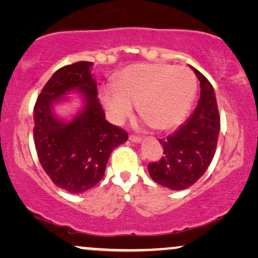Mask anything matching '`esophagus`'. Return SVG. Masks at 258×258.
I'll list each match as a JSON object with an SVG mask.
<instances>
[{
  "mask_svg": "<svg viewBox=\"0 0 258 258\" xmlns=\"http://www.w3.org/2000/svg\"><path fill=\"white\" fill-rule=\"evenodd\" d=\"M129 140L132 141V142H135V143H140L141 141H142V139H141L140 136H137V135H133V134H132V135L129 136Z\"/></svg>",
  "mask_w": 258,
  "mask_h": 258,
  "instance_id": "34e87169",
  "label": "esophagus"
}]
</instances>
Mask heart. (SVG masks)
Returning <instances> with one entry per match:
<instances>
[{"label":"heart","instance_id":"b5f03b06","mask_svg":"<svg viewBox=\"0 0 258 258\" xmlns=\"http://www.w3.org/2000/svg\"><path fill=\"white\" fill-rule=\"evenodd\" d=\"M196 89V77L186 67L141 63L123 69L111 87L102 90L101 101L112 122L128 117L137 102L148 123L169 130L184 119Z\"/></svg>","mask_w":258,"mask_h":258}]
</instances>
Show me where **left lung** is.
<instances>
[{
  "mask_svg": "<svg viewBox=\"0 0 258 258\" xmlns=\"http://www.w3.org/2000/svg\"><path fill=\"white\" fill-rule=\"evenodd\" d=\"M200 81L199 104L188 121L167 139H160L163 156L148 164L151 178L171 190L191 186L213 161L221 129L214 88L203 74L192 68Z\"/></svg>",
  "mask_w": 258,
  "mask_h": 258,
  "instance_id": "1",
  "label": "left lung"
}]
</instances>
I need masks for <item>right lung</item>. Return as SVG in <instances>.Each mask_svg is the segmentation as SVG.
Returning a JSON list of instances; mask_svg holds the SVG:
<instances>
[{
  "label": "right lung",
  "mask_w": 258,
  "mask_h": 258,
  "mask_svg": "<svg viewBox=\"0 0 258 258\" xmlns=\"http://www.w3.org/2000/svg\"><path fill=\"white\" fill-rule=\"evenodd\" d=\"M91 62L59 68L37 96L34 107V142L38 161L52 182L70 194L94 188L103 178L111 151L128 140L125 130L104 118ZM85 95V109L72 122L56 119L52 103L70 90Z\"/></svg>",
  "instance_id": "right-lung-1"
}]
</instances>
